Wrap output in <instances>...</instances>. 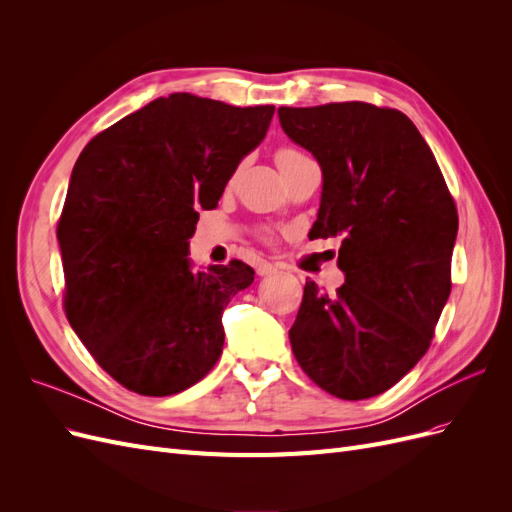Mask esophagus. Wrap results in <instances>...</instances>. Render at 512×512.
<instances>
[{
	"label": "esophagus",
	"mask_w": 512,
	"mask_h": 512,
	"mask_svg": "<svg viewBox=\"0 0 512 512\" xmlns=\"http://www.w3.org/2000/svg\"><path fill=\"white\" fill-rule=\"evenodd\" d=\"M256 271H258L260 277H269V275H275L280 269H277L275 265H271V262H262V265H258Z\"/></svg>",
	"instance_id": "esophagus-1"
}]
</instances>
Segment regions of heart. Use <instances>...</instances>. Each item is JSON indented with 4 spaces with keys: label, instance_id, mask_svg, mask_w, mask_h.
<instances>
[{
    "label": "heart",
    "instance_id": "1",
    "mask_svg": "<svg viewBox=\"0 0 512 512\" xmlns=\"http://www.w3.org/2000/svg\"><path fill=\"white\" fill-rule=\"evenodd\" d=\"M303 158H307V156H303V153L299 151V149H294V147H282L280 151H277V166H286V164H292V162H299V160H303Z\"/></svg>",
    "mask_w": 512,
    "mask_h": 512
}]
</instances>
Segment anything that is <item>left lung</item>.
Returning a JSON list of instances; mask_svg holds the SVG:
<instances>
[{
	"mask_svg": "<svg viewBox=\"0 0 512 512\" xmlns=\"http://www.w3.org/2000/svg\"><path fill=\"white\" fill-rule=\"evenodd\" d=\"M322 170L309 239L342 241L335 294L307 280L290 329L305 374L339 399L391 389L427 352L451 294L457 209L436 158L395 108L335 102L277 108Z\"/></svg>",
	"mask_w": 512,
	"mask_h": 512,
	"instance_id": "left-lung-1",
	"label": "left lung"
}]
</instances>
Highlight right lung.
I'll list each match as a JSON object with an SVG mask.
<instances>
[{
    "instance_id": "right-lung-1",
    "label": "right lung",
    "mask_w": 512,
    "mask_h": 512,
    "mask_svg": "<svg viewBox=\"0 0 512 512\" xmlns=\"http://www.w3.org/2000/svg\"><path fill=\"white\" fill-rule=\"evenodd\" d=\"M273 113L170 94L91 138L76 160L57 226L66 316L126 389L175 395L220 359L222 312L254 269L230 260L194 271L190 239Z\"/></svg>"
}]
</instances>
